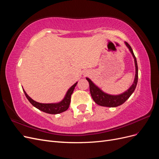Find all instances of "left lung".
<instances>
[{
    "mask_svg": "<svg viewBox=\"0 0 159 159\" xmlns=\"http://www.w3.org/2000/svg\"><path fill=\"white\" fill-rule=\"evenodd\" d=\"M125 44L129 48L130 52L133 57L134 60V65H135V76H134V80L133 81V84L124 93L119 94V95H110L106 93L103 92V91L99 89L97 85H95L93 81H91L88 78H86V80L88 81L89 84V90L91 97H92L94 102L99 105L103 107H115L119 106V105L124 103L129 98L130 96L132 95L134 92V89L136 88V86L138 81V66L137 59L133 51L131 48V47L128 44L127 42H125Z\"/></svg>",
    "mask_w": 159,
    "mask_h": 159,
    "instance_id": "obj_1",
    "label": "left lung"
}]
</instances>
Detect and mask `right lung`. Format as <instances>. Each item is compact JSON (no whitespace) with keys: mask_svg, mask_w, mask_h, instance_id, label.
Masks as SVG:
<instances>
[{"mask_svg":"<svg viewBox=\"0 0 159 159\" xmlns=\"http://www.w3.org/2000/svg\"><path fill=\"white\" fill-rule=\"evenodd\" d=\"M78 82L74 84L68 90L67 93L65 95L64 98L62 99L60 102L56 103H38L37 102H35L34 100H33L32 98H30L28 94L26 93V91L23 89L24 92L26 95V98L29 101L30 103L33 105L34 107L38 109L39 110L42 111L43 112H45L46 113L49 114H58L60 113H62L68 109L70 102H71V95L73 93V91L75 89V87L76 86Z\"/></svg>","mask_w":159,"mask_h":159,"instance_id":"obj_1","label":"right lung"}]
</instances>
